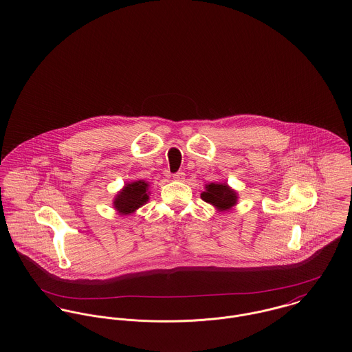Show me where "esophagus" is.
I'll return each mask as SVG.
<instances>
[{"label": "esophagus", "instance_id": "34e87169", "mask_svg": "<svg viewBox=\"0 0 352 352\" xmlns=\"http://www.w3.org/2000/svg\"><path fill=\"white\" fill-rule=\"evenodd\" d=\"M173 178H174L175 181H182V179L185 178V173H184V171H178V173H175V174L173 175Z\"/></svg>", "mask_w": 352, "mask_h": 352}]
</instances>
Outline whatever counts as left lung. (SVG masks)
Masks as SVG:
<instances>
[{"mask_svg": "<svg viewBox=\"0 0 352 352\" xmlns=\"http://www.w3.org/2000/svg\"><path fill=\"white\" fill-rule=\"evenodd\" d=\"M201 198L212 204L220 212L230 210L237 202V193L227 184H209L205 186V192L201 193Z\"/></svg>", "mask_w": 352, "mask_h": 352, "instance_id": "1", "label": "left lung"}]
</instances>
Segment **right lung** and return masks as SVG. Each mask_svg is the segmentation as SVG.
I'll use <instances>...</instances> for the list:
<instances>
[{"label":"right lung","instance_id":"1","mask_svg":"<svg viewBox=\"0 0 352 352\" xmlns=\"http://www.w3.org/2000/svg\"><path fill=\"white\" fill-rule=\"evenodd\" d=\"M148 184L146 181H133L125 184L121 192H118L113 206L120 214H131L148 201Z\"/></svg>","mask_w":352,"mask_h":352}]
</instances>
